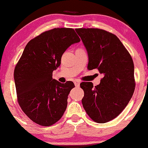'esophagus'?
Listing matches in <instances>:
<instances>
[{
	"label": "esophagus",
	"mask_w": 148,
	"mask_h": 148,
	"mask_svg": "<svg viewBox=\"0 0 148 148\" xmlns=\"http://www.w3.org/2000/svg\"><path fill=\"white\" fill-rule=\"evenodd\" d=\"M74 85H75L76 87H79L80 82L79 81H74Z\"/></svg>",
	"instance_id": "34e87169"
}]
</instances>
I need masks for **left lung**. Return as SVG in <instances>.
<instances>
[{"label": "left lung", "mask_w": 148, "mask_h": 148, "mask_svg": "<svg viewBox=\"0 0 148 148\" xmlns=\"http://www.w3.org/2000/svg\"><path fill=\"white\" fill-rule=\"evenodd\" d=\"M88 51L89 70L104 74L101 83L80 85L84 91L82 104L94 121L104 123L118 116L130 101L135 89L134 67L131 55L116 36L98 28H78Z\"/></svg>", "instance_id": "obj_1"}]
</instances>
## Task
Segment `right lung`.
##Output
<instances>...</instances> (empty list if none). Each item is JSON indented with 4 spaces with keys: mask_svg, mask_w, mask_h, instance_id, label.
Wrapping results in <instances>:
<instances>
[{
    "mask_svg": "<svg viewBox=\"0 0 148 148\" xmlns=\"http://www.w3.org/2000/svg\"><path fill=\"white\" fill-rule=\"evenodd\" d=\"M81 39L72 28H54L29 40L14 69L17 101L33 122L50 126L63 116L74 84L59 83L52 72L60 66L62 55Z\"/></svg>",
    "mask_w": 148,
    "mask_h": 148,
    "instance_id": "add662e5",
    "label": "right lung"
}]
</instances>
